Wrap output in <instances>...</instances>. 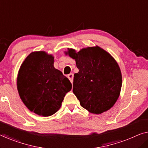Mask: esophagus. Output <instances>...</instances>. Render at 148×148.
Masks as SVG:
<instances>
[{"label": "esophagus", "mask_w": 148, "mask_h": 148, "mask_svg": "<svg viewBox=\"0 0 148 148\" xmlns=\"http://www.w3.org/2000/svg\"><path fill=\"white\" fill-rule=\"evenodd\" d=\"M68 78L70 80V82L73 83V74L70 73L69 75H68Z\"/></svg>", "instance_id": "esophagus-1"}]
</instances>
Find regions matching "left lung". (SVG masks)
<instances>
[{"label":"left lung","instance_id":"obj_1","mask_svg":"<svg viewBox=\"0 0 148 148\" xmlns=\"http://www.w3.org/2000/svg\"><path fill=\"white\" fill-rule=\"evenodd\" d=\"M75 59L79 72L74 74L73 92L83 108L101 114L116 102L122 86L120 68L112 56L102 48L89 47L77 53L68 52Z\"/></svg>","mask_w":148,"mask_h":148}]
</instances>
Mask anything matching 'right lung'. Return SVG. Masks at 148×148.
<instances>
[{
	"mask_svg": "<svg viewBox=\"0 0 148 148\" xmlns=\"http://www.w3.org/2000/svg\"><path fill=\"white\" fill-rule=\"evenodd\" d=\"M54 57L45 52H32L20 67L17 90L31 111L44 116L57 112L72 85L60 71L54 67Z\"/></svg>",
	"mask_w": 148,
	"mask_h": 148,
	"instance_id": "1",
	"label": "right lung"
}]
</instances>
